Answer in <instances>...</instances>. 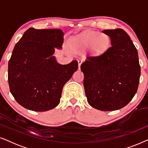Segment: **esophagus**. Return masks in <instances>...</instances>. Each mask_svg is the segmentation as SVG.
<instances>
[{
	"label": "esophagus",
	"instance_id": "esophagus-1",
	"mask_svg": "<svg viewBox=\"0 0 148 148\" xmlns=\"http://www.w3.org/2000/svg\"><path fill=\"white\" fill-rule=\"evenodd\" d=\"M82 64V60H78V66H79V69H80L81 65Z\"/></svg>",
	"mask_w": 148,
	"mask_h": 148
}]
</instances>
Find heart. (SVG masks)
I'll list each match as a JSON object with an SVG mask.
<instances>
[{
	"mask_svg": "<svg viewBox=\"0 0 148 148\" xmlns=\"http://www.w3.org/2000/svg\"><path fill=\"white\" fill-rule=\"evenodd\" d=\"M73 44L77 50H85L90 47L91 54L94 56H100L108 50L110 46V38L104 33L88 31L76 36Z\"/></svg>",
	"mask_w": 148,
	"mask_h": 148,
	"instance_id": "heart-1",
	"label": "heart"
}]
</instances>
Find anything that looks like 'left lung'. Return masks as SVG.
<instances>
[{"label":"left lung","mask_w":148,"mask_h":148,"mask_svg":"<svg viewBox=\"0 0 148 148\" xmlns=\"http://www.w3.org/2000/svg\"><path fill=\"white\" fill-rule=\"evenodd\" d=\"M111 47L98 56H89L81 70L91 106L102 111L119 110L128 104L138 88L141 67L138 52L127 32L105 29Z\"/></svg>","instance_id":"1"}]
</instances>
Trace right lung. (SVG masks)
Segmentation results:
<instances>
[{
	"label": "right lung",
	"mask_w": 148,
	"mask_h": 148,
	"mask_svg": "<svg viewBox=\"0 0 148 148\" xmlns=\"http://www.w3.org/2000/svg\"><path fill=\"white\" fill-rule=\"evenodd\" d=\"M61 29L30 27L15 44L8 66L10 91L19 104L28 110L44 112L57 106L64 85L77 70L73 60L60 64L53 56L62 49Z\"/></svg>",
	"instance_id": "add662e5"
}]
</instances>
